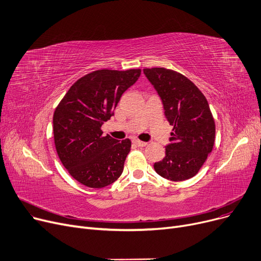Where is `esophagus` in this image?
<instances>
[{
    "label": "esophagus",
    "mask_w": 261,
    "mask_h": 261,
    "mask_svg": "<svg viewBox=\"0 0 261 261\" xmlns=\"http://www.w3.org/2000/svg\"><path fill=\"white\" fill-rule=\"evenodd\" d=\"M133 143H134L136 146H139V147H145V146H147V143H146V142H142V141H139V140H134Z\"/></svg>",
    "instance_id": "34e87169"
}]
</instances>
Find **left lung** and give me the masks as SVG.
Instances as JSON below:
<instances>
[{
    "label": "left lung",
    "mask_w": 261,
    "mask_h": 261,
    "mask_svg": "<svg viewBox=\"0 0 261 261\" xmlns=\"http://www.w3.org/2000/svg\"><path fill=\"white\" fill-rule=\"evenodd\" d=\"M162 99L165 116L173 126L165 158L154 170L179 182L195 176L212 152L216 126L208 102L193 81L165 67L144 68Z\"/></svg>",
    "instance_id": "1"
}]
</instances>
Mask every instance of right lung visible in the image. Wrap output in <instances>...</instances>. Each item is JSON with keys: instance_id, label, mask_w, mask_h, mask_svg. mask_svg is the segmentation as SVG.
Listing matches in <instances>:
<instances>
[{"instance_id": "1", "label": "right lung", "mask_w": 261, "mask_h": 261, "mask_svg": "<svg viewBox=\"0 0 261 261\" xmlns=\"http://www.w3.org/2000/svg\"><path fill=\"white\" fill-rule=\"evenodd\" d=\"M142 70H98L78 79L54 112V141L62 165L74 179L91 188L115 182L123 170L131 141L102 135L121 95Z\"/></svg>"}]
</instances>
